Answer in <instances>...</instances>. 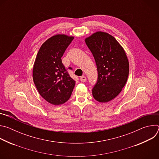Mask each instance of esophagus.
I'll return each mask as SVG.
<instances>
[{
    "instance_id": "obj_1",
    "label": "esophagus",
    "mask_w": 159,
    "mask_h": 159,
    "mask_svg": "<svg viewBox=\"0 0 159 159\" xmlns=\"http://www.w3.org/2000/svg\"><path fill=\"white\" fill-rule=\"evenodd\" d=\"M80 80L81 81V82H85V80H86V77H85V76H82V77H80Z\"/></svg>"
}]
</instances>
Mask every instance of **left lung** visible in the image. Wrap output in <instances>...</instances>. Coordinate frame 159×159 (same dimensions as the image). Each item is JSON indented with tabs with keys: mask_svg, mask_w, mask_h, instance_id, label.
Masks as SVG:
<instances>
[{
	"mask_svg": "<svg viewBox=\"0 0 159 159\" xmlns=\"http://www.w3.org/2000/svg\"><path fill=\"white\" fill-rule=\"evenodd\" d=\"M97 65L98 79L93 89L94 98L100 102L115 99L125 85L129 61L125 50L111 34L97 31L85 39Z\"/></svg>",
	"mask_w": 159,
	"mask_h": 159,
	"instance_id": "obj_1",
	"label": "left lung"
}]
</instances>
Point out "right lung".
I'll list each match as a JSON object with an SVG mask.
<instances>
[{"instance_id":"right-lung-1","label":"right lung","mask_w":159,"mask_h":159,"mask_svg":"<svg viewBox=\"0 0 159 159\" xmlns=\"http://www.w3.org/2000/svg\"><path fill=\"white\" fill-rule=\"evenodd\" d=\"M74 37L55 34L41 46L33 69V79L41 96L48 102L58 106L69 100L75 81L61 62V57Z\"/></svg>"}]
</instances>
